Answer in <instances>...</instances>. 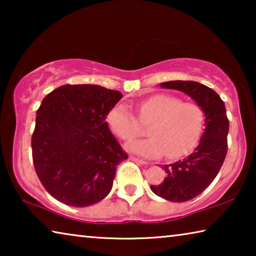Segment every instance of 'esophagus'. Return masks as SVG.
<instances>
[{
  "label": "esophagus",
  "instance_id": "1",
  "mask_svg": "<svg viewBox=\"0 0 256 256\" xmlns=\"http://www.w3.org/2000/svg\"><path fill=\"white\" fill-rule=\"evenodd\" d=\"M130 159L131 160H133V162H138V164H148L149 162H144V160H142V159H140V158H136V157H130Z\"/></svg>",
  "mask_w": 256,
  "mask_h": 256
}]
</instances>
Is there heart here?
<instances>
[{
    "mask_svg": "<svg viewBox=\"0 0 256 256\" xmlns=\"http://www.w3.org/2000/svg\"><path fill=\"white\" fill-rule=\"evenodd\" d=\"M138 120L149 125L150 138L133 140L125 148L146 158H157L167 154L176 159L190 154L203 131L204 112L194 102H182L180 98L168 94H156L138 106ZM110 131L122 140H130L141 131L138 118L128 108L118 104L107 115Z\"/></svg>",
    "mask_w": 256,
    "mask_h": 256,
    "instance_id": "1",
    "label": "heart"
}]
</instances>
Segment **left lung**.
<instances>
[{
    "mask_svg": "<svg viewBox=\"0 0 256 256\" xmlns=\"http://www.w3.org/2000/svg\"><path fill=\"white\" fill-rule=\"evenodd\" d=\"M188 94L204 112V132L196 150L183 160L164 164L166 177L162 184L151 185L152 192L172 202L192 200L202 193L222 168L227 154L229 123L219 94L209 86L194 81H167L159 84Z\"/></svg>",
    "mask_w": 256,
    "mask_h": 256,
    "instance_id": "obj_1",
    "label": "left lung"
}]
</instances>
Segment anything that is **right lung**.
<instances>
[{
  "label": "right lung",
  "mask_w": 256,
  "mask_h": 256,
  "mask_svg": "<svg viewBox=\"0 0 256 256\" xmlns=\"http://www.w3.org/2000/svg\"><path fill=\"white\" fill-rule=\"evenodd\" d=\"M122 96L97 84H66L42 99L32 159L42 186L56 200L84 208L110 194L116 166L128 159L106 122Z\"/></svg>",
  "instance_id": "obj_1"
}]
</instances>
